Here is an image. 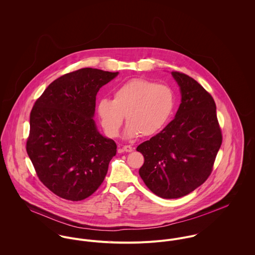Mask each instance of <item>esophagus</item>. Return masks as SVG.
<instances>
[{"instance_id":"esophagus-1","label":"esophagus","mask_w":255,"mask_h":255,"mask_svg":"<svg viewBox=\"0 0 255 255\" xmlns=\"http://www.w3.org/2000/svg\"><path fill=\"white\" fill-rule=\"evenodd\" d=\"M123 150L125 152H131V151H133V148L130 145H125L123 147Z\"/></svg>"}]
</instances>
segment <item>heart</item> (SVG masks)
<instances>
[{"instance_id":"obj_1","label":"heart","mask_w":255,"mask_h":255,"mask_svg":"<svg viewBox=\"0 0 255 255\" xmlns=\"http://www.w3.org/2000/svg\"><path fill=\"white\" fill-rule=\"evenodd\" d=\"M174 106L175 97L169 86L133 78L114 90L113 100L100 99L96 113L110 137L119 135L127 116L125 136L134 138L157 133L169 121Z\"/></svg>"}]
</instances>
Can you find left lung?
<instances>
[{
	"label": "left lung",
	"mask_w": 255,
	"mask_h": 255,
	"mask_svg": "<svg viewBox=\"0 0 255 255\" xmlns=\"http://www.w3.org/2000/svg\"><path fill=\"white\" fill-rule=\"evenodd\" d=\"M182 100L175 119L137 146L144 157L139 176L156 195L184 196L205 182L222 144L216 104L192 77L172 72Z\"/></svg>",
	"instance_id": "left-lung-1"
}]
</instances>
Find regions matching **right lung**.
I'll list each match as a JSON object with an SVG mask.
<instances>
[{"instance_id": "add662e5", "label": "right lung", "mask_w": 255, "mask_h": 255, "mask_svg": "<svg viewBox=\"0 0 255 255\" xmlns=\"http://www.w3.org/2000/svg\"><path fill=\"white\" fill-rule=\"evenodd\" d=\"M118 74L91 68L67 73L31 110L27 154L39 180L62 198H87L107 175L117 144L98 131L93 118L97 92Z\"/></svg>"}]
</instances>
